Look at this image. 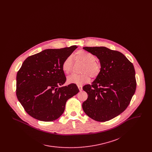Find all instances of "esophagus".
<instances>
[{"mask_svg":"<svg viewBox=\"0 0 152 152\" xmlns=\"http://www.w3.org/2000/svg\"><path fill=\"white\" fill-rule=\"evenodd\" d=\"M78 88L79 89L80 91H81L82 89H83V87L81 86H78Z\"/></svg>","mask_w":152,"mask_h":152,"instance_id":"esophagus-1","label":"esophagus"}]
</instances>
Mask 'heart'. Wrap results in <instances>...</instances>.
<instances>
[{"label":"heart","instance_id":"1","mask_svg":"<svg viewBox=\"0 0 152 152\" xmlns=\"http://www.w3.org/2000/svg\"><path fill=\"white\" fill-rule=\"evenodd\" d=\"M73 58L77 62L83 63L81 68V74H72L67 77V82L69 84L81 85L90 81L91 77L96 78L99 76L102 69L101 63L96 60L94 55L83 50L76 52ZM73 66L72 58L69 56L63 61L61 68L64 72L68 74L71 72Z\"/></svg>","mask_w":152,"mask_h":152}]
</instances>
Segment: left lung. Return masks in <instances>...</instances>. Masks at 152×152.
<instances>
[{
    "mask_svg": "<svg viewBox=\"0 0 152 152\" xmlns=\"http://www.w3.org/2000/svg\"><path fill=\"white\" fill-rule=\"evenodd\" d=\"M83 49L98 58L102 69L91 85L83 87L88 94L83 109L93 120L107 121L121 114L130 104L137 85L134 68L120 52L105 47Z\"/></svg>",
    "mask_w": 152,
    "mask_h": 152,
    "instance_id": "left-lung-1",
    "label": "left lung"
}]
</instances>
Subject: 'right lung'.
Masks as SVG:
<instances>
[{"label": "right lung", "mask_w": 152, "mask_h": 152, "mask_svg": "<svg viewBox=\"0 0 152 152\" xmlns=\"http://www.w3.org/2000/svg\"><path fill=\"white\" fill-rule=\"evenodd\" d=\"M77 48L48 49L24 61L16 75V94L29 116L53 121L63 113L66 101L79 92L73 83L59 87L66 81L62 63Z\"/></svg>", "instance_id": "add662e5"}]
</instances>
